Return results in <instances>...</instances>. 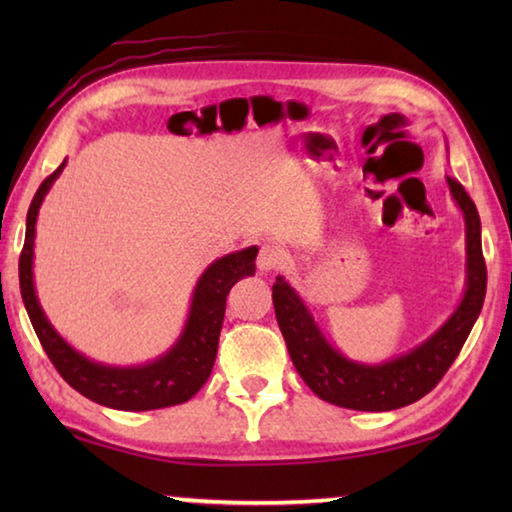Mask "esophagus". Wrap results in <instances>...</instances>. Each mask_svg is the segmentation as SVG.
<instances>
[{"label": "esophagus", "mask_w": 512, "mask_h": 512, "mask_svg": "<svg viewBox=\"0 0 512 512\" xmlns=\"http://www.w3.org/2000/svg\"><path fill=\"white\" fill-rule=\"evenodd\" d=\"M280 264H282L280 248L271 246V244H264L262 250H259V255H257V271L262 275L273 273L275 268H280Z\"/></svg>", "instance_id": "obj_1"}]
</instances>
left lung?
Wrapping results in <instances>:
<instances>
[{
    "mask_svg": "<svg viewBox=\"0 0 512 512\" xmlns=\"http://www.w3.org/2000/svg\"><path fill=\"white\" fill-rule=\"evenodd\" d=\"M447 185L465 219V293L454 314L406 354L384 363H359L343 357L320 332L298 291L277 275L273 284L277 325L298 375L320 400L354 411L402 409L433 391L461 352L481 314L488 273L476 205L458 180L447 176Z\"/></svg>",
    "mask_w": 512,
    "mask_h": 512,
    "instance_id": "obj_1",
    "label": "left lung"
}]
</instances>
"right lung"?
Returning <instances> with one entry per match:
<instances>
[{
    "label": "right lung",
    "instance_id": "add662e5",
    "mask_svg": "<svg viewBox=\"0 0 512 512\" xmlns=\"http://www.w3.org/2000/svg\"><path fill=\"white\" fill-rule=\"evenodd\" d=\"M65 164L67 160H63L49 178L42 180L33 196L27 214V237H24L20 255V293L42 348L60 377L74 391L108 409L151 411L192 400L214 366L225 316V298L241 277L255 275L257 246L225 255L205 268L194 287L183 332L158 359L142 366H106V363L92 361L74 350L49 323L36 296V284H33V244H36L38 212Z\"/></svg>",
    "mask_w": 512,
    "mask_h": 512
}]
</instances>
